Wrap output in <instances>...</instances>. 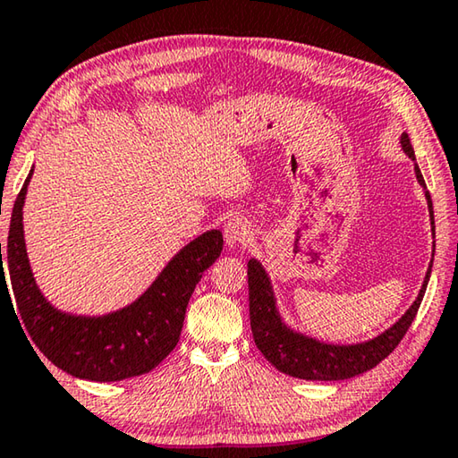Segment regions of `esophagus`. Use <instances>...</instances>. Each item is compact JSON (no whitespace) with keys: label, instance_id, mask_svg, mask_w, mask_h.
<instances>
[{"label":"esophagus","instance_id":"34e87169","mask_svg":"<svg viewBox=\"0 0 458 458\" xmlns=\"http://www.w3.org/2000/svg\"><path fill=\"white\" fill-rule=\"evenodd\" d=\"M252 238V228L250 224L244 222L242 218H232L226 224H224V240L230 248H234L236 244H244Z\"/></svg>","mask_w":458,"mask_h":458}]
</instances>
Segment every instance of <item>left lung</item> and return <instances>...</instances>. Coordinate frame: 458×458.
<instances>
[{"label":"left lung","instance_id":"1","mask_svg":"<svg viewBox=\"0 0 458 458\" xmlns=\"http://www.w3.org/2000/svg\"><path fill=\"white\" fill-rule=\"evenodd\" d=\"M400 143L408 157L416 161L412 143H410V137L406 133H402ZM414 174L418 183L426 190L420 167L416 164ZM424 196L428 199V212L434 234L432 199L428 191H424ZM430 270L432 260L428 270H426L422 289L418 293L416 301L390 329L379 333L374 339L363 341V344L333 345L323 344V341H317L313 337H307L303 333L291 329L289 325L283 321V317L276 309L273 284H270V278L265 267H262L257 259H250L248 260V301H250V327L254 344H257L260 353L265 355L278 371H283L286 376L301 379H321V382H335V379L360 376L363 371L376 368L379 361L386 360L387 355L396 350L402 337L406 335L408 327L412 325L418 313V307L422 303L426 284H428L430 278Z\"/></svg>","mask_w":458,"mask_h":458}]
</instances>
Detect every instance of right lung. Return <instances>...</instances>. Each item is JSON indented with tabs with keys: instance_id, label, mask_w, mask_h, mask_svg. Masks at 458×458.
<instances>
[{
	"instance_id": "right-lung-1",
	"label": "right lung",
	"mask_w": 458,
	"mask_h": 458,
	"mask_svg": "<svg viewBox=\"0 0 458 458\" xmlns=\"http://www.w3.org/2000/svg\"><path fill=\"white\" fill-rule=\"evenodd\" d=\"M32 172L13 204L5 259L15 305L30 339L54 366L74 377L119 382L147 374L159 366L180 341L191 293L204 270L210 268L222 252V232L208 230L191 240L167 262L141 297L119 311L100 317L64 313L50 305L30 268L21 210ZM0 265V293L4 289L10 294L4 260Z\"/></svg>"
}]
</instances>
